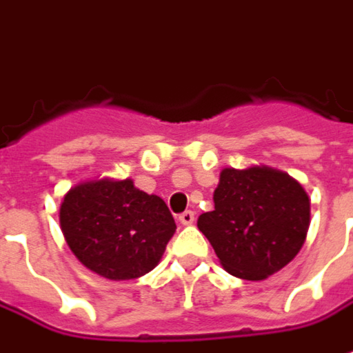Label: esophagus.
Here are the masks:
<instances>
[{"mask_svg":"<svg viewBox=\"0 0 353 353\" xmlns=\"http://www.w3.org/2000/svg\"><path fill=\"white\" fill-rule=\"evenodd\" d=\"M179 223L185 226L193 225V223H195V213H193V211H185V213H181L179 214Z\"/></svg>","mask_w":353,"mask_h":353,"instance_id":"34e87169","label":"esophagus"}]
</instances>
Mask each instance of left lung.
Segmentation results:
<instances>
[{
  "instance_id": "left-lung-1",
  "label": "left lung",
  "mask_w": 353,
  "mask_h": 353,
  "mask_svg": "<svg viewBox=\"0 0 353 353\" xmlns=\"http://www.w3.org/2000/svg\"><path fill=\"white\" fill-rule=\"evenodd\" d=\"M214 209L197 221L228 274L260 281L285 268L303 248L310 201L303 185L268 165L225 168Z\"/></svg>"
}]
</instances>
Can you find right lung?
<instances>
[{"label": "right lung", "mask_w": 353, "mask_h": 353, "mask_svg": "<svg viewBox=\"0 0 353 353\" xmlns=\"http://www.w3.org/2000/svg\"><path fill=\"white\" fill-rule=\"evenodd\" d=\"M60 228L88 270L125 281L158 265L176 221L164 201L134 188L132 179H95L64 195Z\"/></svg>", "instance_id": "add662e5"}]
</instances>
